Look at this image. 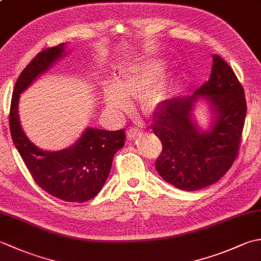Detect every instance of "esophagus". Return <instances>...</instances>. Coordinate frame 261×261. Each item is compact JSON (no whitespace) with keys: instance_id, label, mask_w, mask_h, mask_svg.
Listing matches in <instances>:
<instances>
[{"instance_id":"obj_1","label":"esophagus","mask_w":261,"mask_h":261,"mask_svg":"<svg viewBox=\"0 0 261 261\" xmlns=\"http://www.w3.org/2000/svg\"><path fill=\"white\" fill-rule=\"evenodd\" d=\"M139 134H140V127L138 126V125L137 126H132L131 129L127 130V132H126L127 138H129V139H134V138H136Z\"/></svg>"}]
</instances>
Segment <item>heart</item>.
Listing matches in <instances>:
<instances>
[{
    "instance_id": "heart-1",
    "label": "heart",
    "mask_w": 261,
    "mask_h": 261,
    "mask_svg": "<svg viewBox=\"0 0 261 261\" xmlns=\"http://www.w3.org/2000/svg\"><path fill=\"white\" fill-rule=\"evenodd\" d=\"M160 66L156 63H142L127 68L116 84H110L103 93L108 110L115 113L129 111V98H141L146 111H152L163 101L164 91L157 84L160 77Z\"/></svg>"
}]
</instances>
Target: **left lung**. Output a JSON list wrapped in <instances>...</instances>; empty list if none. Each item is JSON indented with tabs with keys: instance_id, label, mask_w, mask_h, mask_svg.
<instances>
[{
	"instance_id": "1",
	"label": "left lung",
	"mask_w": 261,
	"mask_h": 261,
	"mask_svg": "<svg viewBox=\"0 0 261 261\" xmlns=\"http://www.w3.org/2000/svg\"><path fill=\"white\" fill-rule=\"evenodd\" d=\"M206 96L217 119L208 132L193 123L192 109ZM247 114L245 91L233 69L214 55L207 82L192 96L166 99L159 105L152 131L163 145L156 169L163 178L182 191L214 184L238 157Z\"/></svg>"
}]
</instances>
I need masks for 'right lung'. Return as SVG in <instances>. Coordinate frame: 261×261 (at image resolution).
<instances>
[{
  "label": "right lung",
  "mask_w": 261,
  "mask_h": 261,
  "mask_svg": "<svg viewBox=\"0 0 261 261\" xmlns=\"http://www.w3.org/2000/svg\"><path fill=\"white\" fill-rule=\"evenodd\" d=\"M63 54L64 43L43 49L22 70L11 99L9 124L14 146L39 187L62 201L83 203L102 190L114 154L124 146V130L87 127L73 147L49 152L29 141L21 129L18 116L20 94Z\"/></svg>",
  "instance_id": "1"
}]
</instances>
